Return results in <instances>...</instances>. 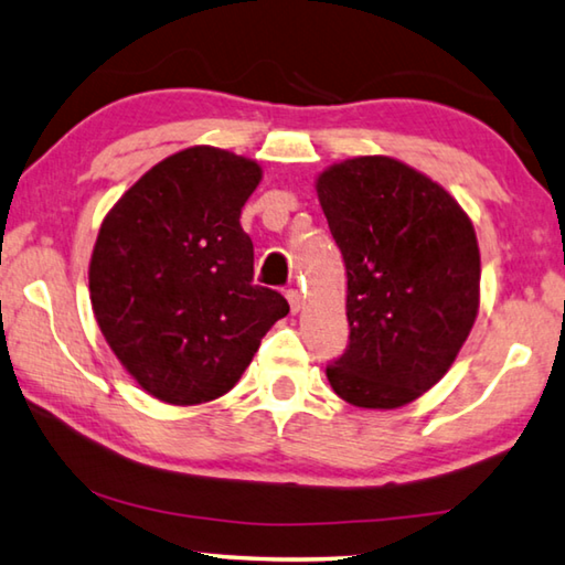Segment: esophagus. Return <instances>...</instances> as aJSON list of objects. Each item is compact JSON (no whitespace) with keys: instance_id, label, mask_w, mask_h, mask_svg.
Returning a JSON list of instances; mask_svg holds the SVG:
<instances>
[{"instance_id":"esophagus-1","label":"esophagus","mask_w":565,"mask_h":565,"mask_svg":"<svg viewBox=\"0 0 565 565\" xmlns=\"http://www.w3.org/2000/svg\"><path fill=\"white\" fill-rule=\"evenodd\" d=\"M286 299H289V306H291L294 313L301 311L303 299H301V291H299V289H289V291H286Z\"/></svg>"}]
</instances>
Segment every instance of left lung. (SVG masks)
I'll return each mask as SVG.
<instances>
[{"mask_svg":"<svg viewBox=\"0 0 565 565\" xmlns=\"http://www.w3.org/2000/svg\"><path fill=\"white\" fill-rule=\"evenodd\" d=\"M347 266L349 347L327 366L361 408H398L451 366L478 313L481 256L463 209L388 157L347 159L317 181Z\"/></svg>","mask_w":565,"mask_h":565,"instance_id":"left-lung-1","label":"left lung"}]
</instances>
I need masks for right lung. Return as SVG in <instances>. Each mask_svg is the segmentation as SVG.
<instances>
[{
    "label": "right lung",
    "mask_w": 565,
    "mask_h": 565,
    "mask_svg": "<svg viewBox=\"0 0 565 565\" xmlns=\"http://www.w3.org/2000/svg\"><path fill=\"white\" fill-rule=\"evenodd\" d=\"M256 161L191 147L151 167L99 228L89 264L94 317L124 369L167 404L224 396L276 321L284 296L254 284L238 224Z\"/></svg>",
    "instance_id": "1"
}]
</instances>
